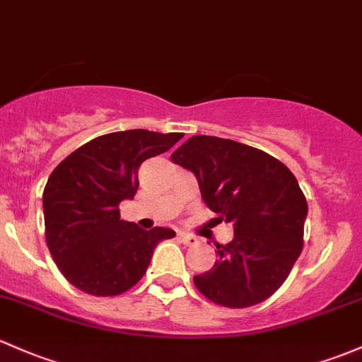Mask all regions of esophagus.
<instances>
[{"label": "esophagus", "instance_id": "34e87169", "mask_svg": "<svg viewBox=\"0 0 362 362\" xmlns=\"http://www.w3.org/2000/svg\"><path fill=\"white\" fill-rule=\"evenodd\" d=\"M177 236H180V240L185 245H197L198 243V238L197 236H193V235H188V233H177Z\"/></svg>", "mask_w": 362, "mask_h": 362}]
</instances>
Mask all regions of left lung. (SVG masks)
<instances>
[{"mask_svg":"<svg viewBox=\"0 0 362 362\" xmlns=\"http://www.w3.org/2000/svg\"><path fill=\"white\" fill-rule=\"evenodd\" d=\"M170 160L195 174L216 221L235 226L231 242L216 243L212 269L193 278L198 291L231 309L269 298L304 248L307 200L297 177L266 151L217 136H192Z\"/></svg>","mask_w":362,"mask_h":362,"instance_id":"8db88e82","label":"left lung"}]
</instances>
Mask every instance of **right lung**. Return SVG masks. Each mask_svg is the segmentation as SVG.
Returning <instances> with one entry per match:
<instances>
[{"mask_svg":"<svg viewBox=\"0 0 362 362\" xmlns=\"http://www.w3.org/2000/svg\"><path fill=\"white\" fill-rule=\"evenodd\" d=\"M182 133L117 131L84 143L55 167L42 192L45 236L71 285L95 297L120 295L143 278L155 245L173 238L120 219L119 204L134 198L138 169L170 150Z\"/></svg>","mask_w":362,"mask_h":362,"instance_id":"add662e5","label":"right lung"}]
</instances>
